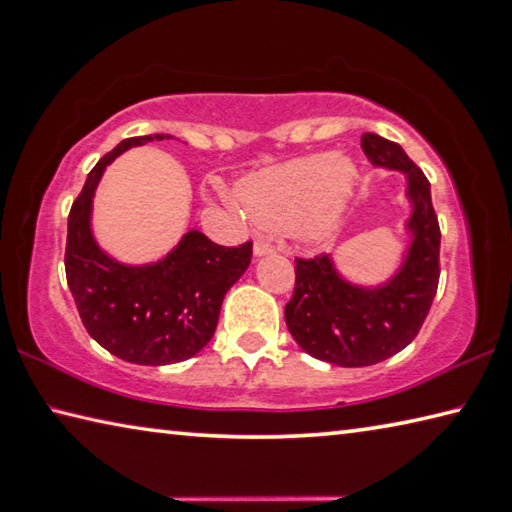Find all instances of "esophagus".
Instances as JSON below:
<instances>
[{"label": "esophagus", "instance_id": "34e87169", "mask_svg": "<svg viewBox=\"0 0 512 512\" xmlns=\"http://www.w3.org/2000/svg\"><path fill=\"white\" fill-rule=\"evenodd\" d=\"M253 253H255V257L273 255V253H275V248L271 246L269 241H264V239H257V241H255V248H253Z\"/></svg>", "mask_w": 512, "mask_h": 512}]
</instances>
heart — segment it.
Segmentation results:
<instances>
[{
  "mask_svg": "<svg viewBox=\"0 0 512 512\" xmlns=\"http://www.w3.org/2000/svg\"><path fill=\"white\" fill-rule=\"evenodd\" d=\"M358 170L335 152L310 154L253 173L237 184V202L250 221L326 239L342 223Z\"/></svg>",
  "mask_w": 512,
  "mask_h": 512,
  "instance_id": "1",
  "label": "heart"
}]
</instances>
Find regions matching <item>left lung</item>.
I'll use <instances>...</instances> for the list:
<instances>
[{
    "label": "left lung",
    "mask_w": 512,
    "mask_h": 512,
    "mask_svg": "<svg viewBox=\"0 0 512 512\" xmlns=\"http://www.w3.org/2000/svg\"><path fill=\"white\" fill-rule=\"evenodd\" d=\"M362 150L373 166L405 175L410 234L403 262L387 282L355 285L337 271L330 255L296 259L294 296L285 321L296 344L312 358L337 367H369L403 351L431 310L440 282V223L431 184L399 143L362 134Z\"/></svg>",
    "instance_id": "1"
}]
</instances>
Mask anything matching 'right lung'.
Returning a JSON list of instances; mask_svg holds the SVG:
<instances>
[{"instance_id": "right-lung-1", "label": "right lung", "mask_w": 512, "mask_h": 512, "mask_svg": "<svg viewBox=\"0 0 512 512\" xmlns=\"http://www.w3.org/2000/svg\"><path fill=\"white\" fill-rule=\"evenodd\" d=\"M170 134L134 136L97 161L68 216L66 278L84 328L132 364L189 360L214 337L223 298L250 266L253 243L225 248L189 230L164 259L123 264L97 246L91 227L97 184L118 154Z\"/></svg>"}]
</instances>
